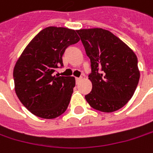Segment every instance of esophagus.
Here are the masks:
<instances>
[{
    "label": "esophagus",
    "instance_id": "1",
    "mask_svg": "<svg viewBox=\"0 0 153 153\" xmlns=\"http://www.w3.org/2000/svg\"><path fill=\"white\" fill-rule=\"evenodd\" d=\"M81 80H82V77H76V83H79Z\"/></svg>",
    "mask_w": 153,
    "mask_h": 153
}]
</instances>
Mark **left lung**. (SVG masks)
<instances>
[{"label": "left lung", "mask_w": 153, "mask_h": 153, "mask_svg": "<svg viewBox=\"0 0 153 153\" xmlns=\"http://www.w3.org/2000/svg\"><path fill=\"white\" fill-rule=\"evenodd\" d=\"M76 33L91 63L88 79L92 90L85 96L86 101L93 108L105 113L121 108L134 96L140 80L135 53L102 28L80 29Z\"/></svg>", "instance_id": "8db88e82"}]
</instances>
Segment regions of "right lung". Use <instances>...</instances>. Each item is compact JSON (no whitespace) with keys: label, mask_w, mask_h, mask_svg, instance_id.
Segmentation results:
<instances>
[{"label":"right lung","mask_w":153,"mask_h":153,"mask_svg":"<svg viewBox=\"0 0 153 153\" xmlns=\"http://www.w3.org/2000/svg\"><path fill=\"white\" fill-rule=\"evenodd\" d=\"M79 40L75 30L46 27L32 39L17 60L13 69L15 93L36 116L54 119L67 109L75 78L53 73L64 65L62 57L66 48Z\"/></svg>","instance_id":"obj_1"}]
</instances>
